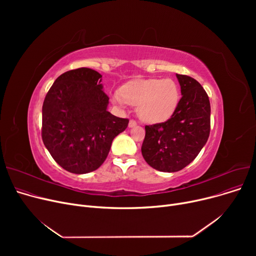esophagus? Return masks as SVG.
<instances>
[{"mask_svg": "<svg viewBox=\"0 0 256 256\" xmlns=\"http://www.w3.org/2000/svg\"><path fill=\"white\" fill-rule=\"evenodd\" d=\"M137 126V122H136V121L135 120H130V122H128V126L130 128H134V126Z\"/></svg>", "mask_w": 256, "mask_h": 256, "instance_id": "obj_1", "label": "esophagus"}]
</instances>
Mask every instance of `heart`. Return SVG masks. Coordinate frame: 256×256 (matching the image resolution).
Instances as JSON below:
<instances>
[{
  "label": "heart",
  "instance_id": "heart-1",
  "mask_svg": "<svg viewBox=\"0 0 256 256\" xmlns=\"http://www.w3.org/2000/svg\"><path fill=\"white\" fill-rule=\"evenodd\" d=\"M111 100L120 108L126 104L138 106V116L146 124H160L176 112L180 102V88L172 78L136 80L122 86L121 93H112Z\"/></svg>",
  "mask_w": 256,
  "mask_h": 256
}]
</instances>
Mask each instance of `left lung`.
Wrapping results in <instances>:
<instances>
[{"label":"left lung","instance_id":"left-lung-1","mask_svg":"<svg viewBox=\"0 0 256 256\" xmlns=\"http://www.w3.org/2000/svg\"><path fill=\"white\" fill-rule=\"evenodd\" d=\"M182 98L165 122L145 126L141 152L146 163L163 172L189 165L206 145L210 130V104L206 90L189 76L178 74Z\"/></svg>","mask_w":256,"mask_h":256}]
</instances>
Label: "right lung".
I'll use <instances>...</instances> for the list:
<instances>
[{"mask_svg":"<svg viewBox=\"0 0 256 256\" xmlns=\"http://www.w3.org/2000/svg\"><path fill=\"white\" fill-rule=\"evenodd\" d=\"M102 74L91 68L62 74L42 106V136L52 158L66 171L84 174L104 162L112 141L128 124L106 110Z\"/></svg>","mask_w":256,"mask_h":256,"instance_id":"obj_1","label":"right lung"}]
</instances>
